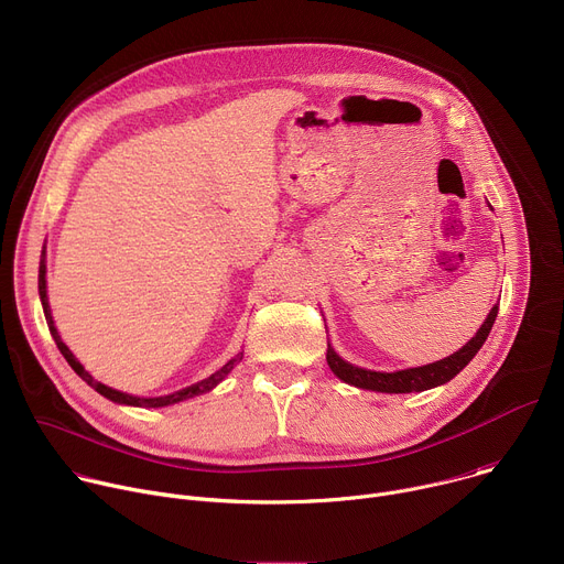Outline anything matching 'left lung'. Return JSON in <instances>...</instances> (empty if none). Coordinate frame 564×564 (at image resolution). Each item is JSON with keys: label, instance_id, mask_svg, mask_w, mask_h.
<instances>
[{"label": "left lung", "instance_id": "obj_1", "mask_svg": "<svg viewBox=\"0 0 564 564\" xmlns=\"http://www.w3.org/2000/svg\"><path fill=\"white\" fill-rule=\"evenodd\" d=\"M498 316V305L489 312L487 321L481 324V328L477 330V335L455 355L422 366V368H409V370H399V372H375V370H364L357 368L348 361H344L330 346H328V366L333 368V372L344 379L346 383H352L357 388H366V390H377V392H420V390H429L435 388L440 383L451 381L481 348V344L487 341L494 324Z\"/></svg>", "mask_w": 564, "mask_h": 564}]
</instances>
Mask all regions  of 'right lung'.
<instances>
[{
	"instance_id": "add662e5",
	"label": "right lung",
	"mask_w": 564,
	"mask_h": 564,
	"mask_svg": "<svg viewBox=\"0 0 564 564\" xmlns=\"http://www.w3.org/2000/svg\"><path fill=\"white\" fill-rule=\"evenodd\" d=\"M44 274H46V265H44V252H42V261H40V299H42V307H44V316H46L48 330H51V335H53V339H55L59 352L64 355V359L68 361V366H70L79 377H83L91 388H96V390H98L100 394H105L107 399L118 401V404L144 406V409H160V406L176 404V401H183V399H189V397H194V394H200V392L212 390L216 383H220V381L227 377V372H229L240 359H243V352H238L234 359H229L220 370H216V372L209 375L207 379H203V381H198V383H194V386H189V388H183V390H178V392H174V394H165V397H149V399H144V397H133V394L113 390V388H109V386L96 381L83 366H79V361L73 357V352L62 344V339H59V335H57V330H55V326H53V316H51V307H48V299H46V279H44Z\"/></svg>"
}]
</instances>
